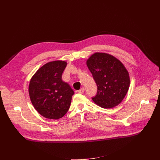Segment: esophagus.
I'll return each mask as SVG.
<instances>
[{"label": "esophagus", "instance_id": "34e87169", "mask_svg": "<svg viewBox=\"0 0 160 160\" xmlns=\"http://www.w3.org/2000/svg\"><path fill=\"white\" fill-rule=\"evenodd\" d=\"M84 91H85V89L83 88H81L80 90H78V93H84Z\"/></svg>", "mask_w": 160, "mask_h": 160}]
</instances>
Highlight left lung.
Segmentation results:
<instances>
[{
  "instance_id": "obj_1",
  "label": "left lung",
  "mask_w": 160,
  "mask_h": 160,
  "mask_svg": "<svg viewBox=\"0 0 160 160\" xmlns=\"http://www.w3.org/2000/svg\"><path fill=\"white\" fill-rule=\"evenodd\" d=\"M86 64L97 86L93 102L103 108L119 105L130 86L129 73L124 65L112 55L102 52L92 54Z\"/></svg>"
}]
</instances>
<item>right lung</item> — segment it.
Listing matches in <instances>:
<instances>
[{
	"mask_svg": "<svg viewBox=\"0 0 160 160\" xmlns=\"http://www.w3.org/2000/svg\"><path fill=\"white\" fill-rule=\"evenodd\" d=\"M65 61L50 62L39 68L32 77L28 88L31 102L45 118L58 119L68 112L74 92L62 75Z\"/></svg>",
	"mask_w": 160,
	"mask_h": 160,
	"instance_id": "obj_1",
	"label": "right lung"
}]
</instances>
